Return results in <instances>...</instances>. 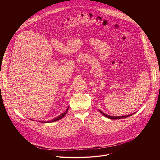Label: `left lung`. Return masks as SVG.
Instances as JSON below:
<instances>
[{
	"mask_svg": "<svg viewBox=\"0 0 160 160\" xmlns=\"http://www.w3.org/2000/svg\"><path fill=\"white\" fill-rule=\"evenodd\" d=\"M99 112L101 113L102 114H103L104 116H106V118H108V119H123V118H128V117H129L130 116H131L132 114H134V113H132V114H129V115H127V116H109V115H108V114H105V113H104L102 112H101V110H99Z\"/></svg>",
	"mask_w": 160,
	"mask_h": 160,
	"instance_id": "1",
	"label": "left lung"
}]
</instances>
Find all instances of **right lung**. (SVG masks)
Instances as JSON below:
<instances>
[{
  "instance_id": "right-lung-1",
  "label": "right lung",
  "mask_w": 160,
  "mask_h": 160,
  "mask_svg": "<svg viewBox=\"0 0 160 160\" xmlns=\"http://www.w3.org/2000/svg\"><path fill=\"white\" fill-rule=\"evenodd\" d=\"M69 109V106L68 108H67V110L64 112V113H62V114H60V115H59L58 117H56V118H54L53 119H52V120H51V121H39V122H42V123H51V122H55V121H58V120H59V119H61L62 118H63L64 116H65V115L67 114V113L68 112V111Z\"/></svg>"
}]
</instances>
